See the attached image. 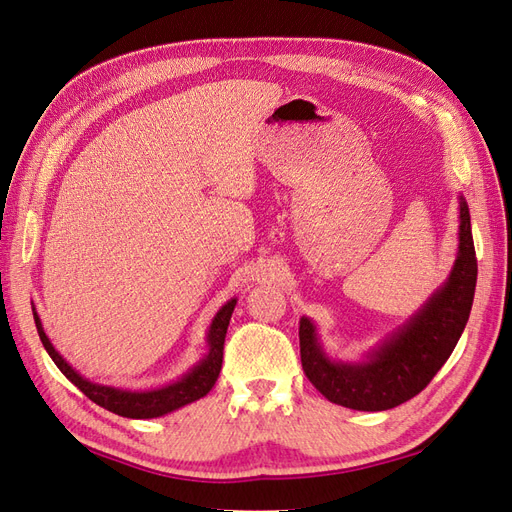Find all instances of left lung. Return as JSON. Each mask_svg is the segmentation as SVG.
I'll list each match as a JSON object with an SVG mask.
<instances>
[{
	"label": "left lung",
	"instance_id": "obj_1",
	"mask_svg": "<svg viewBox=\"0 0 512 512\" xmlns=\"http://www.w3.org/2000/svg\"><path fill=\"white\" fill-rule=\"evenodd\" d=\"M476 287L470 210L459 195V244L449 278L404 325L357 361L332 359L317 325L300 319V355L308 381L329 402L353 410H389L415 398L444 361L468 323Z\"/></svg>",
	"mask_w": 512,
	"mask_h": 512
}]
</instances>
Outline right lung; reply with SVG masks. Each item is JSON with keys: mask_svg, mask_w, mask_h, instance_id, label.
<instances>
[{"mask_svg": "<svg viewBox=\"0 0 512 512\" xmlns=\"http://www.w3.org/2000/svg\"><path fill=\"white\" fill-rule=\"evenodd\" d=\"M236 302H238L236 298L225 302L219 308L217 315H214V319L208 327V334H206V349H208L206 355L197 361L193 368H189L183 376L176 378V381L155 387V389H121V387H110V385H102V383H91L89 378L76 372L68 364V361L63 359V355L53 346L51 338L46 336L36 308H31V310H34L36 327H38V334H40V340L44 344L46 353L51 355L55 366L65 374V378L72 381L91 402L114 412V415H119V417L155 419V417H163V415H168V412H174L195 400L204 398V395L214 387V383H217L221 364H223V344H225L227 325H229V319H232Z\"/></svg>", "mask_w": 512, "mask_h": 512, "instance_id": "obj_1", "label": "right lung"}]
</instances>
